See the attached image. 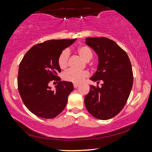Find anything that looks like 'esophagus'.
<instances>
[{"label": "esophagus", "instance_id": "1", "mask_svg": "<svg viewBox=\"0 0 152 152\" xmlns=\"http://www.w3.org/2000/svg\"><path fill=\"white\" fill-rule=\"evenodd\" d=\"M78 86H79V84H78V83H74V87L75 88H77Z\"/></svg>", "mask_w": 152, "mask_h": 152}]
</instances>
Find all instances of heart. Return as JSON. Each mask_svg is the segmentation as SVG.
Listing matches in <instances>:
<instances>
[{
	"mask_svg": "<svg viewBox=\"0 0 152 152\" xmlns=\"http://www.w3.org/2000/svg\"><path fill=\"white\" fill-rule=\"evenodd\" d=\"M77 53L85 61H89L93 56V52L88 46H80L77 49ZM69 52L68 50H64L58 56V64L62 69H65L68 66ZM88 72L86 71H76L74 69H69L63 74V78L66 81L72 83H81L88 76Z\"/></svg>",
	"mask_w": 152,
	"mask_h": 152,
	"instance_id": "b5f03b06",
	"label": "heart"
}]
</instances>
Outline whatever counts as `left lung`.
I'll return each instance as SVG.
<instances>
[{"mask_svg":"<svg viewBox=\"0 0 152 152\" xmlns=\"http://www.w3.org/2000/svg\"><path fill=\"white\" fill-rule=\"evenodd\" d=\"M85 43L94 50L98 64L90 80H102V87L90 86L84 98L91 115L106 120L118 114L128 99L133 85L131 62L127 53L118 44L106 37H89Z\"/></svg>","mask_w":152,"mask_h":152,"instance_id":"1","label":"left lung"}]
</instances>
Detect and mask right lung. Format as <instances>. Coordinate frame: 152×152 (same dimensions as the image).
<instances>
[{
	"mask_svg": "<svg viewBox=\"0 0 152 152\" xmlns=\"http://www.w3.org/2000/svg\"><path fill=\"white\" fill-rule=\"evenodd\" d=\"M74 39H52L34 45L27 52L19 66L18 91L27 109L39 118L52 119L65 108L69 94L74 90L71 82L61 81L58 64L62 51ZM56 80L54 90L48 83Z\"/></svg>",
	"mask_w": 152,
	"mask_h": 152,
	"instance_id": "add662e5",
	"label": "right lung"
}]
</instances>
